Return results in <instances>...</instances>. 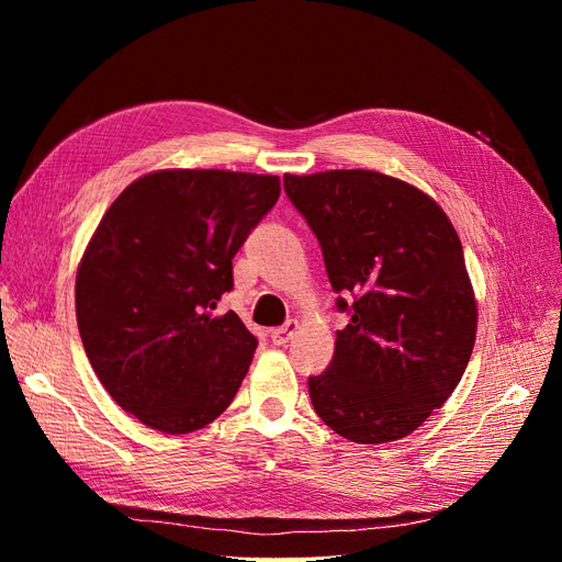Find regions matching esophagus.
Segmentation results:
<instances>
[{
	"instance_id": "34e87169",
	"label": "esophagus",
	"mask_w": 562,
	"mask_h": 562,
	"mask_svg": "<svg viewBox=\"0 0 562 562\" xmlns=\"http://www.w3.org/2000/svg\"><path fill=\"white\" fill-rule=\"evenodd\" d=\"M297 328H300V323H297L295 318L285 321L283 326H279V328H274V330H269L271 342H274L277 347H283V345H288V342H291V339H293V335L297 333Z\"/></svg>"
}]
</instances>
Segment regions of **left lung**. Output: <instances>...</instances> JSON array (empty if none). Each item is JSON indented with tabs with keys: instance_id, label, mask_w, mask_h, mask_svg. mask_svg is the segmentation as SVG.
<instances>
[{
	"instance_id": "obj_1",
	"label": "left lung",
	"mask_w": 562,
	"mask_h": 562,
	"mask_svg": "<svg viewBox=\"0 0 562 562\" xmlns=\"http://www.w3.org/2000/svg\"><path fill=\"white\" fill-rule=\"evenodd\" d=\"M318 239L337 310L330 366L310 378L316 415L353 443L413 434L462 380L475 300L459 236L434 199L378 171L283 176Z\"/></svg>"
}]
</instances>
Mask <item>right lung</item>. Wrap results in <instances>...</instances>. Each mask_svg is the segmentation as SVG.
<instances>
[{
	"instance_id": "obj_1",
	"label": "right lung",
	"mask_w": 562,
	"mask_h": 562,
	"mask_svg": "<svg viewBox=\"0 0 562 562\" xmlns=\"http://www.w3.org/2000/svg\"><path fill=\"white\" fill-rule=\"evenodd\" d=\"M279 194L277 176L178 168L131 182L100 220L77 271V326L108 394L147 427L190 434L234 401L258 337L213 310Z\"/></svg>"
}]
</instances>
